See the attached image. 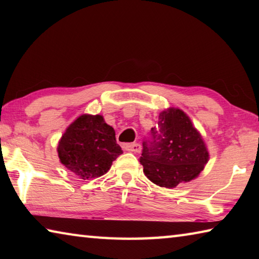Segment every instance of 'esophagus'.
<instances>
[{
    "instance_id": "esophagus-1",
    "label": "esophagus",
    "mask_w": 259,
    "mask_h": 259,
    "mask_svg": "<svg viewBox=\"0 0 259 259\" xmlns=\"http://www.w3.org/2000/svg\"><path fill=\"white\" fill-rule=\"evenodd\" d=\"M124 150L128 152H134V153H139L142 150V146L139 145L138 143H133V144H125Z\"/></svg>"
}]
</instances>
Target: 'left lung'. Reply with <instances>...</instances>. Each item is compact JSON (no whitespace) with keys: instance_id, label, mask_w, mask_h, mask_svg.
<instances>
[{"instance_id":"left-lung-1","label":"left lung","mask_w":259,"mask_h":259,"mask_svg":"<svg viewBox=\"0 0 259 259\" xmlns=\"http://www.w3.org/2000/svg\"><path fill=\"white\" fill-rule=\"evenodd\" d=\"M209 160L207 146L190 117L170 107L143 142L140 163L144 174L156 185L172 188L198 177Z\"/></svg>"}]
</instances>
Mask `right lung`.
<instances>
[{
  "label": "right lung",
  "instance_id": "right-lung-1",
  "mask_svg": "<svg viewBox=\"0 0 259 259\" xmlns=\"http://www.w3.org/2000/svg\"><path fill=\"white\" fill-rule=\"evenodd\" d=\"M57 151L61 163L84 181L103 176L122 154L114 129L102 115L90 114L78 116L68 126Z\"/></svg>",
  "mask_w": 259,
  "mask_h": 259
}]
</instances>
